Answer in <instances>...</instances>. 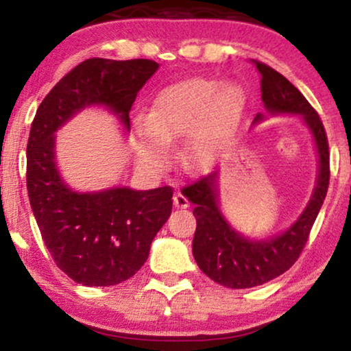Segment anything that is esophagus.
I'll use <instances>...</instances> for the list:
<instances>
[{
    "mask_svg": "<svg viewBox=\"0 0 351 351\" xmlns=\"http://www.w3.org/2000/svg\"><path fill=\"white\" fill-rule=\"evenodd\" d=\"M173 203H175V206H176V208L184 209V208H188L189 201H188L186 196L181 195V193L178 191V193H175V196H173Z\"/></svg>",
    "mask_w": 351,
    "mask_h": 351,
    "instance_id": "34e87169",
    "label": "esophagus"
}]
</instances>
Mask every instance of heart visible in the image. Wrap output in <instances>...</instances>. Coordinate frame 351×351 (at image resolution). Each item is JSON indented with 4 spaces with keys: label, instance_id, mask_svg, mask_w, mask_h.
Here are the masks:
<instances>
[{
    "label": "heart",
    "instance_id": "obj_1",
    "mask_svg": "<svg viewBox=\"0 0 351 351\" xmlns=\"http://www.w3.org/2000/svg\"><path fill=\"white\" fill-rule=\"evenodd\" d=\"M244 90L236 84L211 79H186L163 88L145 119L135 122V135L148 162L167 163L170 143L189 131L184 155L204 165L216 145L231 134L244 112Z\"/></svg>",
    "mask_w": 351,
    "mask_h": 351
}]
</instances>
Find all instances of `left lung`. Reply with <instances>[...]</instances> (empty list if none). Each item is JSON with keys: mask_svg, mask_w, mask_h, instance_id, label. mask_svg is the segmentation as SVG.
I'll use <instances>...</instances> for the list:
<instances>
[{"mask_svg": "<svg viewBox=\"0 0 351 351\" xmlns=\"http://www.w3.org/2000/svg\"><path fill=\"white\" fill-rule=\"evenodd\" d=\"M261 74L264 107L271 114L302 115L312 132L318 150V180L308 206L291 229L265 241H249L224 221L217 208V173H209L181 189L195 203L196 231L193 237V256L209 279L231 289H249L276 279L292 267L307 244L318 211L327 196L330 181V152L325 127L315 108L267 64L251 60ZM263 119L257 115L256 120Z\"/></svg>", "mask_w": 351, "mask_h": 351, "instance_id": "8db88e82", "label": "left lung"}]
</instances>
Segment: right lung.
Masks as SVG:
<instances>
[{
    "label": "right lung",
    "instance_id": "add662e5",
    "mask_svg": "<svg viewBox=\"0 0 351 351\" xmlns=\"http://www.w3.org/2000/svg\"><path fill=\"white\" fill-rule=\"evenodd\" d=\"M156 69L150 59L84 60L51 88L31 125L26 165L31 208L56 265L87 287L120 284L140 271L153 237L171 215L173 188L72 191L56 168L54 132L92 104L107 106L128 128L136 92Z\"/></svg>",
    "mask_w": 351,
    "mask_h": 351
}]
</instances>
